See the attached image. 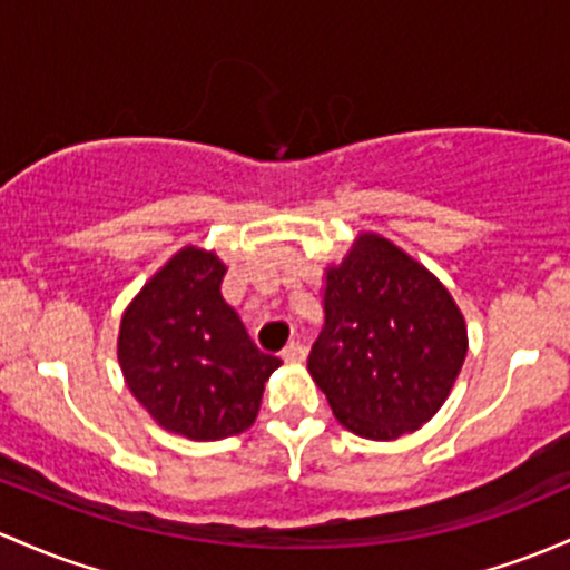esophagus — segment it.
<instances>
[{"label":"esophagus","instance_id":"34e87169","mask_svg":"<svg viewBox=\"0 0 570 570\" xmlns=\"http://www.w3.org/2000/svg\"><path fill=\"white\" fill-rule=\"evenodd\" d=\"M305 354H308V348L303 346V343H289V346L281 352V356H284V362H303Z\"/></svg>","mask_w":570,"mask_h":570}]
</instances>
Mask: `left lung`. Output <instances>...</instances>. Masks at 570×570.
Here are the masks:
<instances>
[{"mask_svg":"<svg viewBox=\"0 0 570 570\" xmlns=\"http://www.w3.org/2000/svg\"><path fill=\"white\" fill-rule=\"evenodd\" d=\"M324 327L308 371L337 422L373 441L414 433L438 414L468 354L446 286L376 233L356 235L324 273Z\"/></svg>","mask_w":570,"mask_h":570,"instance_id":"obj_1","label":"left lung"}]
</instances>
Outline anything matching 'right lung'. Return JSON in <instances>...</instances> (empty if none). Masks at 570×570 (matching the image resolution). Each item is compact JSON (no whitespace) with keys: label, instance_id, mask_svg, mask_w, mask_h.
Instances as JSON below:
<instances>
[{"label":"right lung","instance_id":"obj_1","mask_svg":"<svg viewBox=\"0 0 570 570\" xmlns=\"http://www.w3.org/2000/svg\"><path fill=\"white\" fill-rule=\"evenodd\" d=\"M227 265L186 246L151 275L121 316L118 365L159 428L191 441L237 435L259 414L278 356L256 348L222 297Z\"/></svg>","mask_w":570,"mask_h":570}]
</instances>
